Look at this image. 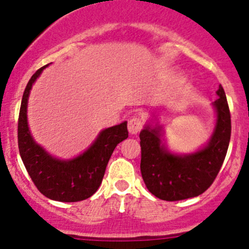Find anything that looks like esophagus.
<instances>
[{
  "label": "esophagus",
  "instance_id": "1",
  "mask_svg": "<svg viewBox=\"0 0 249 249\" xmlns=\"http://www.w3.org/2000/svg\"><path fill=\"white\" fill-rule=\"evenodd\" d=\"M127 129H129V132L131 135L139 134L141 130L143 129V122L142 119L139 117H132L131 119L129 120V124H127Z\"/></svg>",
  "mask_w": 249,
  "mask_h": 249
}]
</instances>
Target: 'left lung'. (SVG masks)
I'll return each mask as SVG.
<instances>
[{"label":"left lung","instance_id":"left-lung-1","mask_svg":"<svg viewBox=\"0 0 249 249\" xmlns=\"http://www.w3.org/2000/svg\"><path fill=\"white\" fill-rule=\"evenodd\" d=\"M213 106L217 113L214 131L207 145L193 154H172L161 143V127L145 126L140 134L141 173L147 189L166 201L199 196L217 177L231 135V118L223 87Z\"/></svg>","mask_w":249,"mask_h":249}]
</instances>
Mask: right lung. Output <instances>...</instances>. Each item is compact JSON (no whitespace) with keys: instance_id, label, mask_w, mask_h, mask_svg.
<instances>
[{"instance_id":"1","label":"right lung","mask_w":249,"mask_h":249,"mask_svg":"<svg viewBox=\"0 0 249 249\" xmlns=\"http://www.w3.org/2000/svg\"><path fill=\"white\" fill-rule=\"evenodd\" d=\"M47 66L35 72L22 95L18 120L20 157L32 182L44 196L61 202L82 201L99 189L113 150L129 136L127 123L102 130L90 148L74 159L53 158L32 139L26 114L30 90Z\"/></svg>"}]
</instances>
